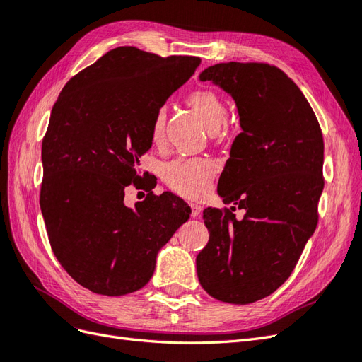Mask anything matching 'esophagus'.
I'll return each instance as SVG.
<instances>
[{"label":"esophagus","instance_id":"1","mask_svg":"<svg viewBox=\"0 0 362 362\" xmlns=\"http://www.w3.org/2000/svg\"><path fill=\"white\" fill-rule=\"evenodd\" d=\"M192 216L193 217H199L202 213V206L199 204H192Z\"/></svg>","mask_w":362,"mask_h":362}]
</instances>
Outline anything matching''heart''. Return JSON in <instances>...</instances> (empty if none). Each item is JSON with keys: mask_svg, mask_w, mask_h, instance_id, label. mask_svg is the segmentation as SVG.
<instances>
[{"mask_svg": "<svg viewBox=\"0 0 362 362\" xmlns=\"http://www.w3.org/2000/svg\"><path fill=\"white\" fill-rule=\"evenodd\" d=\"M187 104L211 131L218 128L226 115L222 98L206 87L192 90L187 95ZM164 125H166V110L161 107L156 112L151 125V139L154 144L163 141ZM216 172L217 164L210 158H178L169 163L164 169V180L180 194L198 198L206 193Z\"/></svg>", "mask_w": 362, "mask_h": 362, "instance_id": "heart-1", "label": "heart"}]
</instances>
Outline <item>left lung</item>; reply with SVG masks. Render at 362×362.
I'll return each instance as SVG.
<instances>
[{
    "label": "left lung",
    "mask_w": 362,
    "mask_h": 362,
    "mask_svg": "<svg viewBox=\"0 0 362 362\" xmlns=\"http://www.w3.org/2000/svg\"><path fill=\"white\" fill-rule=\"evenodd\" d=\"M233 96L240 133L218 178L231 208H205L210 233L196 257L202 288L214 299L246 305L288 279L319 222L323 136L310 103L279 68L218 63L199 75ZM245 210L237 219L235 206Z\"/></svg>",
    "instance_id": "8db88e82"
}]
</instances>
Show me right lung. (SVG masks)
Masks as SVG:
<instances>
[{
    "label": "right lung",
    "mask_w": 362,
    "mask_h": 362,
    "mask_svg": "<svg viewBox=\"0 0 362 362\" xmlns=\"http://www.w3.org/2000/svg\"><path fill=\"white\" fill-rule=\"evenodd\" d=\"M192 56L160 57L134 47L108 51L66 83L42 141L40 210L54 255L96 294L146 286L158 250L190 217L170 192L134 208L139 158L151 148L156 112L199 66Z\"/></svg>",
    "instance_id": "right-lung-1"
}]
</instances>
